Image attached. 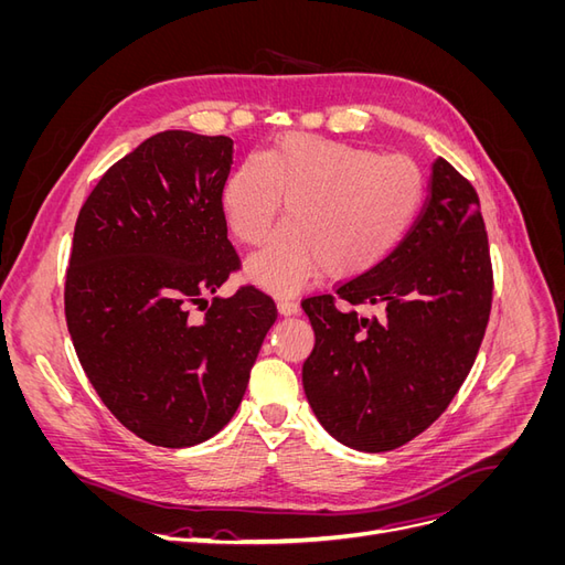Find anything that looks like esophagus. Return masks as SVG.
I'll return each instance as SVG.
<instances>
[{
    "label": "esophagus",
    "mask_w": 565,
    "mask_h": 565,
    "mask_svg": "<svg viewBox=\"0 0 565 565\" xmlns=\"http://www.w3.org/2000/svg\"><path fill=\"white\" fill-rule=\"evenodd\" d=\"M278 313L280 316H297L299 313V306L289 299H278Z\"/></svg>",
    "instance_id": "obj_1"
}]
</instances>
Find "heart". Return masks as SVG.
<instances>
[{"label": "heart", "instance_id": "heart-1", "mask_svg": "<svg viewBox=\"0 0 565 565\" xmlns=\"http://www.w3.org/2000/svg\"><path fill=\"white\" fill-rule=\"evenodd\" d=\"M285 204L287 228L249 259L270 292L289 295L328 268L355 278L398 247L424 200L419 167L363 146L292 136L264 162L233 169L221 193L235 241L262 245Z\"/></svg>", "mask_w": 565, "mask_h": 565}]
</instances>
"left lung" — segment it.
<instances>
[{"instance_id":"obj_1","label":"left lung","mask_w":565,"mask_h":565,"mask_svg":"<svg viewBox=\"0 0 565 565\" xmlns=\"http://www.w3.org/2000/svg\"><path fill=\"white\" fill-rule=\"evenodd\" d=\"M492 268L473 185L438 158L415 224L386 259L301 301L316 334L306 401L341 446L386 452L443 415L476 361ZM353 305H377L365 319Z\"/></svg>"}]
</instances>
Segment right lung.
I'll return each instance as SVG.
<instances>
[{
    "mask_svg": "<svg viewBox=\"0 0 565 565\" xmlns=\"http://www.w3.org/2000/svg\"><path fill=\"white\" fill-rule=\"evenodd\" d=\"M231 164L228 136L156 134L108 169L75 224L65 320L79 365L115 419L160 448L224 429L278 316L256 287L216 295L237 268L221 207Z\"/></svg>",
    "mask_w": 565,
    "mask_h": 565,
    "instance_id": "right-lung-1",
    "label": "right lung"
}]
</instances>
